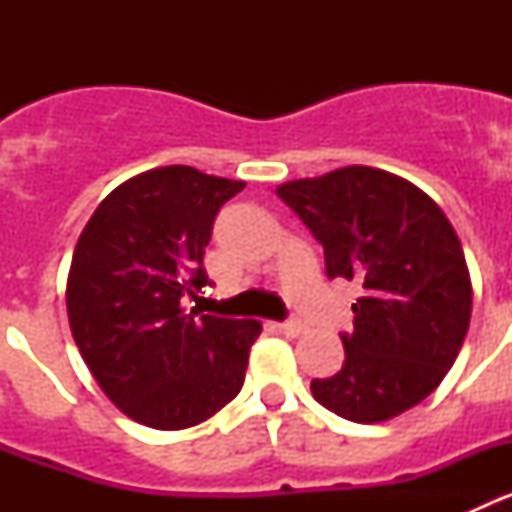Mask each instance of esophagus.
Here are the masks:
<instances>
[{"instance_id": "obj_1", "label": "esophagus", "mask_w": 512, "mask_h": 512, "mask_svg": "<svg viewBox=\"0 0 512 512\" xmlns=\"http://www.w3.org/2000/svg\"><path fill=\"white\" fill-rule=\"evenodd\" d=\"M277 328L282 330L284 336H292V338H295V336H300L302 330H305V325H302L300 320H284V323H279Z\"/></svg>"}]
</instances>
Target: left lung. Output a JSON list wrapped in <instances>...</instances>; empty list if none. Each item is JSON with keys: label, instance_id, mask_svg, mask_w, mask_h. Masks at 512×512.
Instances as JSON below:
<instances>
[{"label": "left lung", "instance_id": "1", "mask_svg": "<svg viewBox=\"0 0 512 512\" xmlns=\"http://www.w3.org/2000/svg\"><path fill=\"white\" fill-rule=\"evenodd\" d=\"M323 246L328 279H356L346 361L312 397L354 423H382L436 390L472 318L464 251L441 207L415 184L346 166L277 189Z\"/></svg>", "mask_w": 512, "mask_h": 512}]
</instances>
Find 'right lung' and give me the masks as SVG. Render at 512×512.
<instances>
[{
	"instance_id": "obj_1",
	"label": "right lung",
	"mask_w": 512,
	"mask_h": 512,
	"mask_svg": "<svg viewBox=\"0 0 512 512\" xmlns=\"http://www.w3.org/2000/svg\"><path fill=\"white\" fill-rule=\"evenodd\" d=\"M243 187L192 166L151 169L112 189L79 235L71 333L104 395L148 428L202 423L243 387L259 320L187 310L210 284L217 212Z\"/></svg>"
}]
</instances>
